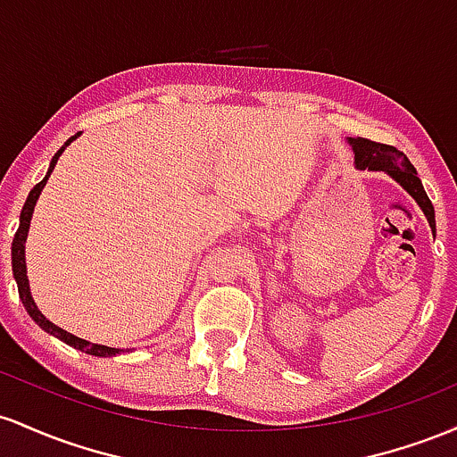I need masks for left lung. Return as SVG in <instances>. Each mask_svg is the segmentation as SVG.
I'll return each instance as SVG.
<instances>
[{
	"instance_id": "left-lung-1",
	"label": "left lung",
	"mask_w": 457,
	"mask_h": 457,
	"mask_svg": "<svg viewBox=\"0 0 457 457\" xmlns=\"http://www.w3.org/2000/svg\"><path fill=\"white\" fill-rule=\"evenodd\" d=\"M350 145L353 146V157H356V166L361 170H382L391 174L395 181L399 183L414 201L419 203V207L423 209L425 218H428L429 227L436 230V218H434V204L425 194L421 179L417 177V168L408 162V157L402 151L391 145H380V142L367 140V137H350Z\"/></svg>"
}]
</instances>
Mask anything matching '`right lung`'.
Returning <instances> with one entry per match:
<instances>
[{
	"label": "right lung",
	"mask_w": 457,
	"mask_h": 457,
	"mask_svg": "<svg viewBox=\"0 0 457 457\" xmlns=\"http://www.w3.org/2000/svg\"><path fill=\"white\" fill-rule=\"evenodd\" d=\"M75 137H77V136L71 137V140H66V142H64V146L60 148L58 153H55L54 160H51V166H49L47 177H45L43 181H40V183H36L32 192H29L28 201H25V204H23V209H21V218H19V220H21V222H19V228H17V233H14V239H12V274H14V280H17V287H19V297H21V302H23L25 311H28V315L32 317V320L36 321V324H38L40 328H43L45 332H49V335L58 337L60 341L69 343L71 347H77V350H81V352L90 353V356H116V353L120 352V350H116V347H107V345H96V343H88V341L79 339V337L71 335V332L62 330V328H58L55 324H51V321L47 320V317H45L43 312H40L38 309H36V304H34V300H32V294H29L28 274H25V237H28V228H29V220H32L34 204H36V201H38L40 192H43L45 183H47L49 174H51V170H54V166H55V162H58V157L62 155L64 148L69 146L71 142L75 140Z\"/></svg>",
	"instance_id": "right-lung-1"
}]
</instances>
